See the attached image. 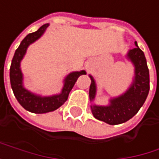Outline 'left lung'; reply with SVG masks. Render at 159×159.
I'll return each mask as SVG.
<instances>
[{"instance_id":"left-lung-1","label":"left lung","mask_w":159,"mask_h":159,"mask_svg":"<svg viewBox=\"0 0 159 159\" xmlns=\"http://www.w3.org/2000/svg\"><path fill=\"white\" fill-rule=\"evenodd\" d=\"M129 49L126 53V59L134 66V78L129 88L121 95L110 99L109 105L100 106L93 104L96 94V83L93 78L91 79L89 90L90 101L92 102L91 111L93 117L99 121H103L109 125L123 124L131 119L145 102L149 90V69L143 51L138 47Z\"/></svg>"}]
</instances>
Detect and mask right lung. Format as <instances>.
<instances>
[{"instance_id":"right-lung-1","label":"right lung","mask_w":159,"mask_h":159,"mask_svg":"<svg viewBox=\"0 0 159 159\" xmlns=\"http://www.w3.org/2000/svg\"><path fill=\"white\" fill-rule=\"evenodd\" d=\"M48 25V23L44 24L36 32L29 34L21 41L14 54L10 67V82L16 100L26 111L34 113H47L60 108L67 100L68 94L75 85L78 78L86 74L85 70L69 73L64 80V86L61 93L53 95L43 96L29 91L24 87L20 63L26 54L28 47L44 34Z\"/></svg>"}]
</instances>
